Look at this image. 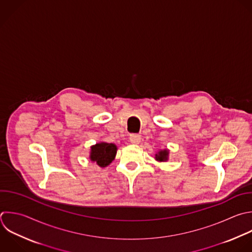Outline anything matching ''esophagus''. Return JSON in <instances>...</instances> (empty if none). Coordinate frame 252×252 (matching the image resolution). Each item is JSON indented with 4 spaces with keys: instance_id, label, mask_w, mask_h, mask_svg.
<instances>
[{
    "instance_id": "esophagus-1",
    "label": "esophagus",
    "mask_w": 252,
    "mask_h": 252,
    "mask_svg": "<svg viewBox=\"0 0 252 252\" xmlns=\"http://www.w3.org/2000/svg\"><path fill=\"white\" fill-rule=\"evenodd\" d=\"M130 142L132 143V144H139L140 142H141V136L140 135H137V134H132V135H130Z\"/></svg>"
}]
</instances>
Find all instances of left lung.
Masks as SVG:
<instances>
[{"label": "left lung", "instance_id": "1", "mask_svg": "<svg viewBox=\"0 0 252 252\" xmlns=\"http://www.w3.org/2000/svg\"><path fill=\"white\" fill-rule=\"evenodd\" d=\"M168 157H169V150H167V149L159 150L158 153L155 154V159L157 161H160V162L167 161Z\"/></svg>", "mask_w": 252, "mask_h": 252}]
</instances>
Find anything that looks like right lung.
Instances as JSON below:
<instances>
[{"mask_svg":"<svg viewBox=\"0 0 252 252\" xmlns=\"http://www.w3.org/2000/svg\"><path fill=\"white\" fill-rule=\"evenodd\" d=\"M116 153L117 146L115 144L99 142L91 147L90 159L100 167H106L114 160Z\"/></svg>","mask_w":252,"mask_h":252,"instance_id":"obj_1","label":"right lung"}]
</instances>
